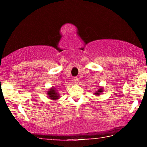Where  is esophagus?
<instances>
[{
	"mask_svg": "<svg viewBox=\"0 0 147 147\" xmlns=\"http://www.w3.org/2000/svg\"><path fill=\"white\" fill-rule=\"evenodd\" d=\"M74 82H75L76 84H78V82H79L78 77H76V76L74 77Z\"/></svg>",
	"mask_w": 147,
	"mask_h": 147,
	"instance_id": "1",
	"label": "esophagus"
}]
</instances>
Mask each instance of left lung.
Here are the masks:
<instances>
[{
    "label": "left lung",
    "instance_id": "8db88e82",
    "mask_svg": "<svg viewBox=\"0 0 147 147\" xmlns=\"http://www.w3.org/2000/svg\"><path fill=\"white\" fill-rule=\"evenodd\" d=\"M103 92V88H100L99 89H98V91H96L95 93H94V94H95V95H99V94H100V93H102Z\"/></svg>",
    "mask_w": 147,
    "mask_h": 147
}]
</instances>
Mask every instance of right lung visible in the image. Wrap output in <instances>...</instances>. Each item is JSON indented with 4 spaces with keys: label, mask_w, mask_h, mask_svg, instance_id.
<instances>
[{
    "label": "right lung",
    "mask_w": 147,
    "mask_h": 147,
    "mask_svg": "<svg viewBox=\"0 0 147 147\" xmlns=\"http://www.w3.org/2000/svg\"><path fill=\"white\" fill-rule=\"evenodd\" d=\"M47 94L49 98L51 100H57L59 98V94L57 93L56 89L54 87L49 89V91H47Z\"/></svg>",
    "instance_id": "right-lung-1"
}]
</instances>
